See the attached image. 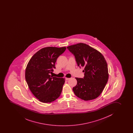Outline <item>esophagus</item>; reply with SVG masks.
I'll return each mask as SVG.
<instances>
[{
    "label": "esophagus",
    "instance_id": "obj_1",
    "mask_svg": "<svg viewBox=\"0 0 133 133\" xmlns=\"http://www.w3.org/2000/svg\"><path fill=\"white\" fill-rule=\"evenodd\" d=\"M69 79H70V78H65V79L66 80H67V81L69 80Z\"/></svg>",
    "mask_w": 133,
    "mask_h": 133
}]
</instances>
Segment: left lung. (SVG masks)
Returning <instances> with one entry per match:
<instances>
[{
	"label": "left lung",
	"mask_w": 133,
	"mask_h": 133,
	"mask_svg": "<svg viewBox=\"0 0 133 133\" xmlns=\"http://www.w3.org/2000/svg\"><path fill=\"white\" fill-rule=\"evenodd\" d=\"M67 48L75 56L78 66L84 68V78H75L77 83L73 88L74 92L84 100L96 99L102 92L108 79V64L104 56L83 43Z\"/></svg>",
	"instance_id": "left-lung-1"
}]
</instances>
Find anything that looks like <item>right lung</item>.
Listing matches in <instances>:
<instances>
[{
  "mask_svg": "<svg viewBox=\"0 0 133 133\" xmlns=\"http://www.w3.org/2000/svg\"><path fill=\"white\" fill-rule=\"evenodd\" d=\"M66 47L49 46L37 52L30 60L25 69V78L30 91L40 102L50 103L59 97L65 82L64 78L50 75L55 69L58 57Z\"/></svg>",
  "mask_w": 133,
  "mask_h": 133,
  "instance_id": "right-lung-1",
  "label": "right lung"
}]
</instances>
